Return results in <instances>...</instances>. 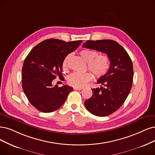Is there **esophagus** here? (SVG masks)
Returning a JSON list of instances; mask_svg holds the SVG:
<instances>
[{"instance_id":"esophagus-1","label":"esophagus","mask_w":155,"mask_h":155,"mask_svg":"<svg viewBox=\"0 0 155 155\" xmlns=\"http://www.w3.org/2000/svg\"><path fill=\"white\" fill-rule=\"evenodd\" d=\"M82 89H83V87H74V90H81Z\"/></svg>"}]
</instances>
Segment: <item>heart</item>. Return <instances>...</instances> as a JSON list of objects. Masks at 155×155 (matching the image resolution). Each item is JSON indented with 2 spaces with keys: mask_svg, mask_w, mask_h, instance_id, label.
Wrapping results in <instances>:
<instances>
[{
  "mask_svg": "<svg viewBox=\"0 0 155 155\" xmlns=\"http://www.w3.org/2000/svg\"><path fill=\"white\" fill-rule=\"evenodd\" d=\"M80 54L82 58L88 62V67L97 77L104 76L110 68V60L105 55H98L97 51L89 48L84 49ZM68 57L65 59L63 66L67 67ZM93 79V74L90 72H74L68 77V81L70 85L74 87H84Z\"/></svg>",
  "mask_w": 155,
  "mask_h": 155,
  "instance_id": "b5f03b06",
  "label": "heart"
}]
</instances>
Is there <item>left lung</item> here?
Listing matches in <instances>:
<instances>
[{"instance_id":"1","label":"left lung","mask_w":155,"mask_h":155,"mask_svg":"<svg viewBox=\"0 0 155 155\" xmlns=\"http://www.w3.org/2000/svg\"><path fill=\"white\" fill-rule=\"evenodd\" d=\"M82 47L104 52L110 60L109 70L97 81L102 86L92 89L93 95L84 105L94 116L110 115L121 107L129 94L134 77L132 62L127 51L113 40H89Z\"/></svg>"}]
</instances>
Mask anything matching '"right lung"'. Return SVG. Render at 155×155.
I'll return each mask as SVG.
<instances>
[{
  "label": "right lung",
  "mask_w": 155,
  "mask_h": 155,
  "mask_svg": "<svg viewBox=\"0 0 155 155\" xmlns=\"http://www.w3.org/2000/svg\"><path fill=\"white\" fill-rule=\"evenodd\" d=\"M82 40L66 42L50 39L39 43L26 57L22 68V87L28 100L42 112L58 109L73 87L52 85L56 77L62 79V64L66 57L75 50Z\"/></svg>",
  "instance_id": "add662e5"
}]
</instances>
